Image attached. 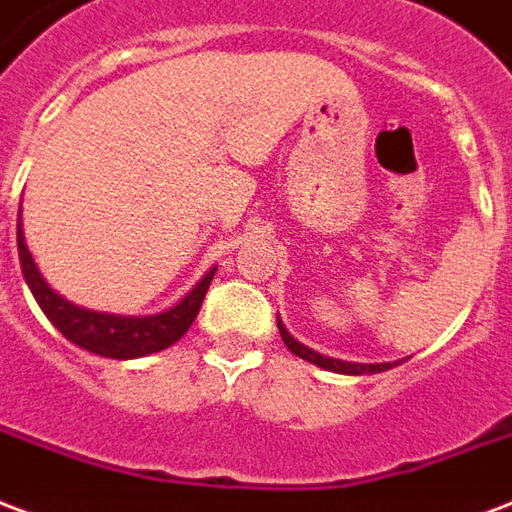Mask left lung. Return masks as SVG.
I'll use <instances>...</instances> for the list:
<instances>
[{
	"instance_id": "8db88e82",
	"label": "left lung",
	"mask_w": 512,
	"mask_h": 512,
	"mask_svg": "<svg viewBox=\"0 0 512 512\" xmlns=\"http://www.w3.org/2000/svg\"><path fill=\"white\" fill-rule=\"evenodd\" d=\"M278 329H280V337H283V343H286V348L294 356H299V359L310 361V364H315V367H324V370L329 372H340V375H375V372H386L391 370V367H397V364H402V361H386V364H356V361H340V359H329V356H321V353H315L313 348H307V345H302L299 340H294L291 334H288V329L283 326V321L278 318Z\"/></svg>"
}]
</instances>
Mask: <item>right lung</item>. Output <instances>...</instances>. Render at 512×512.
<instances>
[{"instance_id":"1","label":"right lung","mask_w":512,"mask_h":512,"mask_svg":"<svg viewBox=\"0 0 512 512\" xmlns=\"http://www.w3.org/2000/svg\"><path fill=\"white\" fill-rule=\"evenodd\" d=\"M18 259H21L23 278L32 288L42 313L48 315V321L67 337L69 343L80 345L96 356H107V359H140V356L164 351L169 345L178 343L188 332V326L194 324L202 299L210 288V280L215 275V267L207 270L197 286L191 288L178 305L169 307L164 313L113 315L72 305L45 283L32 253L26 248L21 213H18Z\"/></svg>"}]
</instances>
